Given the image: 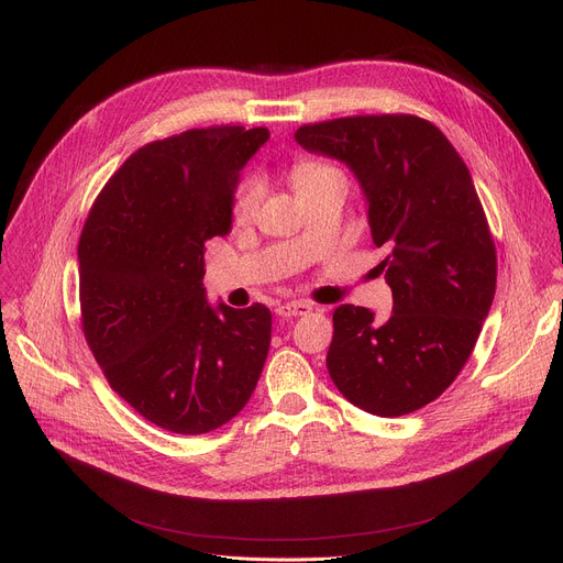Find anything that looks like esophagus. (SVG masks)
I'll return each mask as SVG.
<instances>
[{
    "label": "esophagus",
    "instance_id": "1",
    "mask_svg": "<svg viewBox=\"0 0 563 563\" xmlns=\"http://www.w3.org/2000/svg\"><path fill=\"white\" fill-rule=\"evenodd\" d=\"M310 310H312V306L306 301H287L276 308V312L280 317H301V314H308Z\"/></svg>",
    "mask_w": 563,
    "mask_h": 563
}]
</instances>
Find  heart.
<instances>
[{
    "label": "heart",
    "mask_w": 563,
    "mask_h": 563,
    "mask_svg": "<svg viewBox=\"0 0 563 563\" xmlns=\"http://www.w3.org/2000/svg\"><path fill=\"white\" fill-rule=\"evenodd\" d=\"M289 177H291L294 189H297V194L301 198L319 191L323 185H329L333 180H344L342 173L335 166L323 164V162H312V159L294 164L289 170ZM262 196H264V187L257 177H249V180H244L240 191L234 194V202H232L234 221L249 223L260 210Z\"/></svg>",
    "instance_id": "heart-1"
}]
</instances>
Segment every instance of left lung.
<instances>
[{"label":"left lung","instance_id":"1","mask_svg":"<svg viewBox=\"0 0 563 563\" xmlns=\"http://www.w3.org/2000/svg\"><path fill=\"white\" fill-rule=\"evenodd\" d=\"M294 136L358 177L372 242L386 251L376 269L393 289L383 323L361 306L335 308L329 374L353 406L406 416L452 386L493 306L497 255L475 183L420 115H346Z\"/></svg>","mask_w":563,"mask_h":563}]
</instances>
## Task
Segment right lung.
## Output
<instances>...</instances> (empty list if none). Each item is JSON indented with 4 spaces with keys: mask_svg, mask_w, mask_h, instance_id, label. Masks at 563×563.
<instances>
[{
    "mask_svg": "<svg viewBox=\"0 0 563 563\" xmlns=\"http://www.w3.org/2000/svg\"><path fill=\"white\" fill-rule=\"evenodd\" d=\"M266 128L217 125L145 143L98 194L79 236L81 329L113 393L170 433L200 435L251 399L272 342L262 303L205 299V246Z\"/></svg>",
    "mask_w": 563,
    "mask_h": 563,
    "instance_id": "add662e5",
    "label": "right lung"
}]
</instances>
